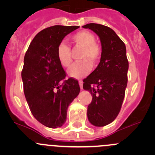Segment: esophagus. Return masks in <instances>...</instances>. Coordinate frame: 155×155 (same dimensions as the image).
I'll return each instance as SVG.
<instances>
[{
  "instance_id": "obj_1",
  "label": "esophagus",
  "mask_w": 155,
  "mask_h": 155,
  "mask_svg": "<svg viewBox=\"0 0 155 155\" xmlns=\"http://www.w3.org/2000/svg\"><path fill=\"white\" fill-rule=\"evenodd\" d=\"M79 87H80V88L82 90V89H83V86H82V85H83V82H82V80H79Z\"/></svg>"
}]
</instances>
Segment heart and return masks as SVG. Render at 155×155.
<instances>
[{
	"mask_svg": "<svg viewBox=\"0 0 155 155\" xmlns=\"http://www.w3.org/2000/svg\"><path fill=\"white\" fill-rule=\"evenodd\" d=\"M70 40L76 46L82 48L79 56L81 62L70 67L68 70L69 76L75 79H81L91 70L92 65L94 66L99 61L101 56V48L95 43L94 35L88 31H81L70 37ZM57 57L59 63L64 68H68L72 64L71 50L64 42L59 43L57 47Z\"/></svg>",
	"mask_w": 155,
	"mask_h": 155,
	"instance_id": "obj_1",
	"label": "heart"
}]
</instances>
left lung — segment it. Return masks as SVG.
<instances>
[{"label":"left lung","mask_w":155,"mask_h":155,"mask_svg":"<svg viewBox=\"0 0 155 155\" xmlns=\"http://www.w3.org/2000/svg\"><path fill=\"white\" fill-rule=\"evenodd\" d=\"M82 28L97 34L101 43V61L84 79L83 88L92 96L87 110L88 121L96 127H104L118 116L124 101L129 68L126 46L115 31L107 26L90 23Z\"/></svg>","instance_id":"8db88e82"}]
</instances>
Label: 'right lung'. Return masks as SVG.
I'll return each instance as SVG.
<instances>
[{
	"label": "right lung",
	"instance_id": "1",
	"mask_svg": "<svg viewBox=\"0 0 155 155\" xmlns=\"http://www.w3.org/2000/svg\"><path fill=\"white\" fill-rule=\"evenodd\" d=\"M79 26L54 25L43 30L33 39L24 58L21 79L30 110L40 123L60 127L67 111L80 91L79 83L68 79L57 57L58 45Z\"/></svg>",
	"mask_w": 155,
	"mask_h": 155
}]
</instances>
